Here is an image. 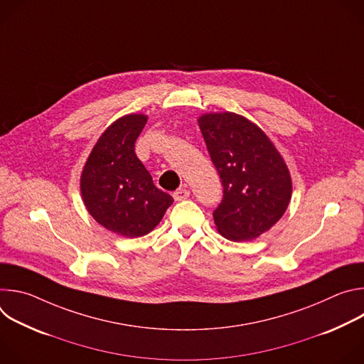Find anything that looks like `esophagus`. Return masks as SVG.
I'll return each mask as SVG.
<instances>
[{
  "label": "esophagus",
  "mask_w": 364,
  "mask_h": 364,
  "mask_svg": "<svg viewBox=\"0 0 364 364\" xmlns=\"http://www.w3.org/2000/svg\"><path fill=\"white\" fill-rule=\"evenodd\" d=\"M173 197H174L176 201H183V200H186L187 197H190V191H188L187 188H178V190L174 191Z\"/></svg>",
  "instance_id": "34e87169"
}]
</instances>
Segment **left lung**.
Instances as JSON below:
<instances>
[{"label": "left lung", "mask_w": 364, "mask_h": 364, "mask_svg": "<svg viewBox=\"0 0 364 364\" xmlns=\"http://www.w3.org/2000/svg\"><path fill=\"white\" fill-rule=\"evenodd\" d=\"M198 127L223 184V200L213 212L219 233L243 242L268 232L292 194L281 154L261 128L233 112L204 114Z\"/></svg>", "instance_id": "8db88e82"}]
</instances>
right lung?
<instances>
[{
    "mask_svg": "<svg viewBox=\"0 0 364 364\" xmlns=\"http://www.w3.org/2000/svg\"><path fill=\"white\" fill-rule=\"evenodd\" d=\"M148 117L131 114L103 132L80 176V193L90 216L105 229L139 237L157 226L173 197L152 183L135 154V141Z\"/></svg>",
    "mask_w": 364,
    "mask_h": 364,
    "instance_id": "1",
    "label": "right lung"
}]
</instances>
